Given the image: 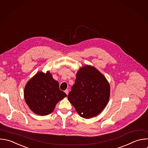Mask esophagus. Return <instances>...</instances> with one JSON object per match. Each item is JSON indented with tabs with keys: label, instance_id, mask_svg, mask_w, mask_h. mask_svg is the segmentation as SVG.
I'll return each instance as SVG.
<instances>
[{
	"label": "esophagus",
	"instance_id": "obj_1",
	"mask_svg": "<svg viewBox=\"0 0 148 148\" xmlns=\"http://www.w3.org/2000/svg\"><path fill=\"white\" fill-rule=\"evenodd\" d=\"M64 92H65L67 95H68V93H69V90H68V89L65 90H64Z\"/></svg>",
	"mask_w": 148,
	"mask_h": 148
}]
</instances>
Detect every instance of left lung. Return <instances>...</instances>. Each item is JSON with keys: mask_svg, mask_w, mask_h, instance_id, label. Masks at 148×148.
<instances>
[{"mask_svg": "<svg viewBox=\"0 0 148 148\" xmlns=\"http://www.w3.org/2000/svg\"><path fill=\"white\" fill-rule=\"evenodd\" d=\"M110 91L105 77L94 67L86 65L78 71L67 97L81 117L90 119L99 114L106 106Z\"/></svg>", "mask_w": 148, "mask_h": 148, "instance_id": "left-lung-1", "label": "left lung"}]
</instances>
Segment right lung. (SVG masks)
<instances>
[{
	"label": "right lung",
	"instance_id": "obj_1",
	"mask_svg": "<svg viewBox=\"0 0 148 148\" xmlns=\"http://www.w3.org/2000/svg\"><path fill=\"white\" fill-rule=\"evenodd\" d=\"M24 99L29 109L39 116L51 114L56 105L67 95L59 89V82L49 71L37 73L27 83Z\"/></svg>",
	"mask_w": 148,
	"mask_h": 148
}]
</instances>
